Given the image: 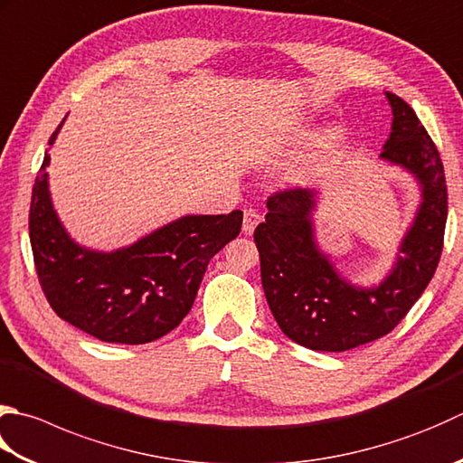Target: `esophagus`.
<instances>
[{
	"instance_id": "obj_1",
	"label": "esophagus",
	"mask_w": 463,
	"mask_h": 463,
	"mask_svg": "<svg viewBox=\"0 0 463 463\" xmlns=\"http://www.w3.org/2000/svg\"><path fill=\"white\" fill-rule=\"evenodd\" d=\"M259 222H260V214H259L257 211H252V208H249V211H244L242 232H244V234H252V232H255Z\"/></svg>"
}]
</instances>
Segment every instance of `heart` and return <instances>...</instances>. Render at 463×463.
<instances>
[{
	"label": "heart",
	"instance_id": "heart-1",
	"mask_svg": "<svg viewBox=\"0 0 463 463\" xmlns=\"http://www.w3.org/2000/svg\"><path fill=\"white\" fill-rule=\"evenodd\" d=\"M341 140V130L339 128H331L327 134L321 138V148L323 154L331 150L333 146H337V142ZM323 154H313V156L305 158L301 162H297L295 166L287 170L285 175V183L291 186H307L315 183L321 175V166H323Z\"/></svg>",
	"mask_w": 463,
	"mask_h": 463
}]
</instances>
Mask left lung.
Segmentation results:
<instances>
[{
  "label": "left lung",
  "instance_id": "1",
  "mask_svg": "<svg viewBox=\"0 0 463 463\" xmlns=\"http://www.w3.org/2000/svg\"><path fill=\"white\" fill-rule=\"evenodd\" d=\"M393 122L379 158L418 180L421 203L377 285H355L317 242L319 190L295 188L267 201L255 231L267 303L288 339L313 351L341 353L383 337L400 323L436 273L448 221V188L436 144L400 96L385 92Z\"/></svg>",
  "mask_w": 463,
  "mask_h": 463
}]
</instances>
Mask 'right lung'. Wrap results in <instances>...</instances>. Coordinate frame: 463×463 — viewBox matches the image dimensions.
I'll return each mask as SVG.
<instances>
[{"label":"right lung","mask_w":463,"mask_h":463,"mask_svg":"<svg viewBox=\"0 0 463 463\" xmlns=\"http://www.w3.org/2000/svg\"><path fill=\"white\" fill-rule=\"evenodd\" d=\"M61 126L52 134L50 146ZM48 166L45 154L32 190L30 241L52 309L80 331L124 345H142L178 327L208 262L239 237L242 213L186 214L128 247L94 250L78 244L61 224L52 203Z\"/></svg>","instance_id":"obj_1"}]
</instances>
